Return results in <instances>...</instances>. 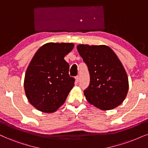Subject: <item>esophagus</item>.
I'll list each match as a JSON object with an SVG mask.
<instances>
[{"instance_id": "1", "label": "esophagus", "mask_w": 148, "mask_h": 148, "mask_svg": "<svg viewBox=\"0 0 148 148\" xmlns=\"http://www.w3.org/2000/svg\"><path fill=\"white\" fill-rule=\"evenodd\" d=\"M79 76H76L75 77V84H77L78 82H79Z\"/></svg>"}]
</instances>
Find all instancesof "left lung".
<instances>
[{
    "label": "left lung",
    "instance_id": "obj_1",
    "mask_svg": "<svg viewBox=\"0 0 148 148\" xmlns=\"http://www.w3.org/2000/svg\"><path fill=\"white\" fill-rule=\"evenodd\" d=\"M77 49L90 73V84L84 92L88 103L102 110L121 104L128 91V77L115 53L103 45H79Z\"/></svg>",
    "mask_w": 148,
    "mask_h": 148
}]
</instances>
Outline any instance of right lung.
I'll list each match as a JSON object with an SVG mask.
<instances>
[{"label":"right lung","mask_w":148,"mask_h":148,"mask_svg":"<svg viewBox=\"0 0 148 148\" xmlns=\"http://www.w3.org/2000/svg\"><path fill=\"white\" fill-rule=\"evenodd\" d=\"M73 47V43L49 42L33 57L25 73L24 88L37 110L52 113L65 102L75 79L69 76V65L64 58Z\"/></svg>","instance_id":"add662e5"}]
</instances>
